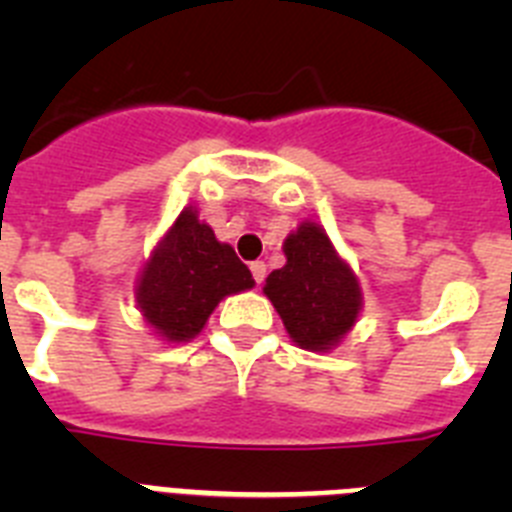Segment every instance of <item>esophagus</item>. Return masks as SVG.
Wrapping results in <instances>:
<instances>
[{"instance_id": "esophagus-1", "label": "esophagus", "mask_w": 512, "mask_h": 512, "mask_svg": "<svg viewBox=\"0 0 512 512\" xmlns=\"http://www.w3.org/2000/svg\"><path fill=\"white\" fill-rule=\"evenodd\" d=\"M251 274H253V279H256V284L264 282V277H266V264H264V261H253V264H251Z\"/></svg>"}]
</instances>
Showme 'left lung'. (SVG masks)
<instances>
[{
    "label": "left lung",
    "mask_w": 512,
    "mask_h": 512,
    "mask_svg": "<svg viewBox=\"0 0 512 512\" xmlns=\"http://www.w3.org/2000/svg\"><path fill=\"white\" fill-rule=\"evenodd\" d=\"M282 251L287 264L266 277L264 295L279 312L289 338L305 351L341 346L364 305L356 271L312 220L284 238Z\"/></svg>",
    "instance_id": "obj_1"
}]
</instances>
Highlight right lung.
Returning <instances> with one entry per match:
<instances>
[{
	"label": "right lung",
	"instance_id": "right-lung-1",
	"mask_svg": "<svg viewBox=\"0 0 512 512\" xmlns=\"http://www.w3.org/2000/svg\"><path fill=\"white\" fill-rule=\"evenodd\" d=\"M253 284L233 246L217 241L215 230L189 205L140 266L135 302L153 336L187 343L200 336L220 300Z\"/></svg>",
	"mask_w": 512,
	"mask_h": 512
}]
</instances>
